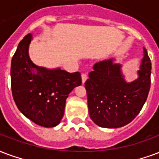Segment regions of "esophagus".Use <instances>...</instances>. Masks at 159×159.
<instances>
[{
  "instance_id": "esophagus-1",
  "label": "esophagus",
  "mask_w": 159,
  "mask_h": 159,
  "mask_svg": "<svg viewBox=\"0 0 159 159\" xmlns=\"http://www.w3.org/2000/svg\"><path fill=\"white\" fill-rule=\"evenodd\" d=\"M87 79H88V74L87 73L82 74V82H83V83H85Z\"/></svg>"
}]
</instances>
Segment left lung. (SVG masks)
<instances>
[{"label": "left lung", "mask_w": 159, "mask_h": 159, "mask_svg": "<svg viewBox=\"0 0 159 159\" xmlns=\"http://www.w3.org/2000/svg\"><path fill=\"white\" fill-rule=\"evenodd\" d=\"M115 59L93 66L85 83L90 118L103 128H119L133 120L144 105L151 85L152 64L145 48L138 77L125 79L122 66Z\"/></svg>", "instance_id": "left-lung-1"}]
</instances>
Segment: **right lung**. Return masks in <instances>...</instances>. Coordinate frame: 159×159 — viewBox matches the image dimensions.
Here are the masks:
<instances>
[{"label":"right lung","mask_w":159,"mask_h":159,"mask_svg":"<svg viewBox=\"0 0 159 159\" xmlns=\"http://www.w3.org/2000/svg\"><path fill=\"white\" fill-rule=\"evenodd\" d=\"M32 39V34L26 35L11 60L12 97L21 113L30 120L43 127H55L64 116L69 93L82 84L81 74L35 65L29 54Z\"/></svg>","instance_id":"right-lung-1"}]
</instances>
